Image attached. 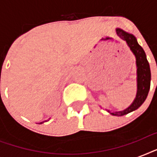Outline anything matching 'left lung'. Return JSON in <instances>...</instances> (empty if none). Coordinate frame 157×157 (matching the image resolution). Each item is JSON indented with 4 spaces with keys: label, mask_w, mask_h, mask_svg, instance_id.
I'll use <instances>...</instances> for the list:
<instances>
[{
    "label": "left lung",
    "mask_w": 157,
    "mask_h": 157,
    "mask_svg": "<svg viewBox=\"0 0 157 157\" xmlns=\"http://www.w3.org/2000/svg\"><path fill=\"white\" fill-rule=\"evenodd\" d=\"M117 35L121 39L126 42L127 45L136 59L137 67V94L133 103L125 109L119 112H111L107 110L112 116L121 117L137 110L146 100L151 85V70L146 54L144 49L139 45L136 37L133 34L127 33L121 28H116Z\"/></svg>",
    "instance_id": "1"
}]
</instances>
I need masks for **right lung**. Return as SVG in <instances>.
Listing matches in <instances>:
<instances>
[{
  "label": "right lung",
  "mask_w": 157,
  "mask_h": 157,
  "mask_svg": "<svg viewBox=\"0 0 157 157\" xmlns=\"http://www.w3.org/2000/svg\"><path fill=\"white\" fill-rule=\"evenodd\" d=\"M45 121H42V122H40V123H39V124H42V123H44V122H45Z\"/></svg>",
  "instance_id": "right-lung-1"
}]
</instances>
